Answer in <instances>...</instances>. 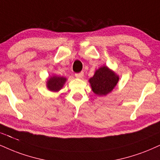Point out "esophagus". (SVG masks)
Returning <instances> with one entry per match:
<instances>
[{"label":"esophagus","instance_id":"esophagus-1","mask_svg":"<svg viewBox=\"0 0 160 160\" xmlns=\"http://www.w3.org/2000/svg\"><path fill=\"white\" fill-rule=\"evenodd\" d=\"M75 76H76V78H82L84 76V72H78V73H76L75 74Z\"/></svg>","mask_w":160,"mask_h":160}]
</instances>
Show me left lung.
Listing matches in <instances>:
<instances>
[{"mask_svg": "<svg viewBox=\"0 0 160 160\" xmlns=\"http://www.w3.org/2000/svg\"><path fill=\"white\" fill-rule=\"evenodd\" d=\"M119 80V75L104 65L95 71L93 76L89 79V83L92 91L96 95L103 96L108 95L115 88Z\"/></svg>", "mask_w": 160, "mask_h": 160, "instance_id": "left-lung-1", "label": "left lung"}]
</instances>
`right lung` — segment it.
<instances>
[{"instance_id":"1","label":"right lung","mask_w":160,"mask_h":160,"mask_svg":"<svg viewBox=\"0 0 160 160\" xmlns=\"http://www.w3.org/2000/svg\"><path fill=\"white\" fill-rule=\"evenodd\" d=\"M67 78L63 76H58L56 75L50 77L47 81V88L51 92H58L62 89L64 84L66 83Z\"/></svg>"}]
</instances>
